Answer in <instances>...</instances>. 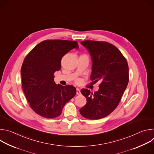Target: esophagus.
Returning a JSON list of instances; mask_svg holds the SVG:
<instances>
[{
    "label": "esophagus",
    "instance_id": "obj_1",
    "mask_svg": "<svg viewBox=\"0 0 154 154\" xmlns=\"http://www.w3.org/2000/svg\"><path fill=\"white\" fill-rule=\"evenodd\" d=\"M76 93H77V95H80V90L79 89V88H77L76 89Z\"/></svg>",
    "mask_w": 154,
    "mask_h": 154
}]
</instances>
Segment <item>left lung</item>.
<instances>
[{
    "label": "left lung",
    "mask_w": 154,
    "mask_h": 154,
    "mask_svg": "<svg viewBox=\"0 0 154 154\" xmlns=\"http://www.w3.org/2000/svg\"><path fill=\"white\" fill-rule=\"evenodd\" d=\"M92 60L91 80H100L99 89L94 93L82 89L86 104L80 109L85 118L99 119L110 114L118 105L128 83V66L119 49L110 43L97 41L81 42Z\"/></svg>",
    "instance_id": "obj_1"
}]
</instances>
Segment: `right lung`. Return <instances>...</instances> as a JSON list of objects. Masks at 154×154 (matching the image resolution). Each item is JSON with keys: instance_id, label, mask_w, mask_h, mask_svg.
<instances>
[{"instance_id": "add662e5", "label": "right lung", "mask_w": 154, "mask_h": 154, "mask_svg": "<svg viewBox=\"0 0 154 154\" xmlns=\"http://www.w3.org/2000/svg\"><path fill=\"white\" fill-rule=\"evenodd\" d=\"M79 49L77 42L45 40L26 56L20 70L22 85L33 110L47 118L59 116L64 105L76 94L72 85L62 86L54 82V74L61 69V60L69 51Z\"/></svg>"}]
</instances>
